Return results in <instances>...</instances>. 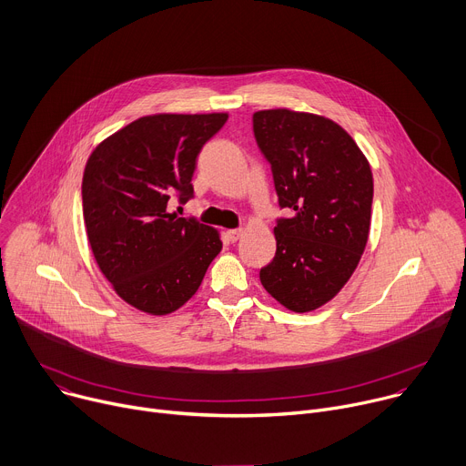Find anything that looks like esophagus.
Instances as JSON below:
<instances>
[{"label": "esophagus", "mask_w": 466, "mask_h": 466, "mask_svg": "<svg viewBox=\"0 0 466 466\" xmlns=\"http://www.w3.org/2000/svg\"><path fill=\"white\" fill-rule=\"evenodd\" d=\"M239 236H241V228H230V230H227V238H228L232 243L238 241Z\"/></svg>", "instance_id": "34e87169"}]
</instances>
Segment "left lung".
<instances>
[{"mask_svg": "<svg viewBox=\"0 0 466 466\" xmlns=\"http://www.w3.org/2000/svg\"><path fill=\"white\" fill-rule=\"evenodd\" d=\"M255 139L271 165L280 208L275 258L262 286L293 312L319 309L353 275L364 252L373 200L371 168L336 122L289 109L252 115Z\"/></svg>", "mask_w": 466, "mask_h": 466, "instance_id": "1", "label": "left lung"}]
</instances>
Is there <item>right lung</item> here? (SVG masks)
<instances>
[{
    "mask_svg": "<svg viewBox=\"0 0 466 466\" xmlns=\"http://www.w3.org/2000/svg\"><path fill=\"white\" fill-rule=\"evenodd\" d=\"M227 113L150 115L100 143L83 173V221L100 271L120 298L154 316L171 314L198 289L221 248L219 232L168 214L193 198L202 147Z\"/></svg>",
    "mask_w": 466,
    "mask_h": 466,
    "instance_id": "1",
    "label": "right lung"
}]
</instances>
